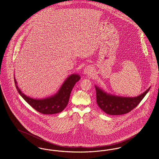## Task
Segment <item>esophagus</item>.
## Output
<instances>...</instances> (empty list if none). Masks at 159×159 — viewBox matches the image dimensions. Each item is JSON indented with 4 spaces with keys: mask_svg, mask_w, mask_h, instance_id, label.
<instances>
[{
    "mask_svg": "<svg viewBox=\"0 0 159 159\" xmlns=\"http://www.w3.org/2000/svg\"><path fill=\"white\" fill-rule=\"evenodd\" d=\"M93 72V69H92V67H91L90 66H88L86 67L83 71V73L84 75H91L92 73Z\"/></svg>",
    "mask_w": 159,
    "mask_h": 159,
    "instance_id": "esophagus-1",
    "label": "esophagus"
}]
</instances>
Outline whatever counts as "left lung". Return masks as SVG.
<instances>
[{"label":"left lung","mask_w":159,"mask_h":159,"mask_svg":"<svg viewBox=\"0 0 159 159\" xmlns=\"http://www.w3.org/2000/svg\"><path fill=\"white\" fill-rule=\"evenodd\" d=\"M96 102L99 107L107 114L112 115L125 114L135 108L150 88L136 97H122L108 94L95 85Z\"/></svg>","instance_id":"1"}]
</instances>
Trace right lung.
Wrapping results in <instances>:
<instances>
[{
  "mask_svg": "<svg viewBox=\"0 0 159 159\" xmlns=\"http://www.w3.org/2000/svg\"><path fill=\"white\" fill-rule=\"evenodd\" d=\"M80 79V77L79 75L72 74L64 81L56 94L44 99H37L27 96L23 93L18 88L16 80L14 77L15 86L20 95L36 111L46 115L55 114L63 111L68 104L70 93L73 88Z\"/></svg>",
  "mask_w": 159,
  "mask_h": 159,
  "instance_id": "obj_1",
  "label": "right lung"
}]
</instances>
